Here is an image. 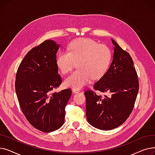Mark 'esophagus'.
I'll return each instance as SVG.
<instances>
[{
	"label": "esophagus",
	"mask_w": 155,
	"mask_h": 155,
	"mask_svg": "<svg viewBox=\"0 0 155 155\" xmlns=\"http://www.w3.org/2000/svg\"><path fill=\"white\" fill-rule=\"evenodd\" d=\"M72 92L74 93V94H76V93H78L80 92V90L78 88H72Z\"/></svg>",
	"instance_id": "34e87169"
}]
</instances>
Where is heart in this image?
Listing matches in <instances>:
<instances>
[{
	"instance_id": "b5f03b06",
	"label": "heart",
	"mask_w": 155,
	"mask_h": 155,
	"mask_svg": "<svg viewBox=\"0 0 155 155\" xmlns=\"http://www.w3.org/2000/svg\"><path fill=\"white\" fill-rule=\"evenodd\" d=\"M67 50L61 51L57 56V67L62 73L66 74L78 61V70L73 71L65 79V86L82 88L90 82L91 78L97 80L102 77L109 68L112 57L110 48L92 39L73 40Z\"/></svg>"
}]
</instances>
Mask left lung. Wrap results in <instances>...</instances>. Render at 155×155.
<instances>
[{
	"label": "left lung",
	"instance_id": "obj_1",
	"mask_svg": "<svg viewBox=\"0 0 155 155\" xmlns=\"http://www.w3.org/2000/svg\"><path fill=\"white\" fill-rule=\"evenodd\" d=\"M112 42L115 46L112 62L94 85L95 91L109 95L102 97L92 90L84 92L87 119L101 130H111L124 123L134 108L139 91V80L131 56L113 39Z\"/></svg>",
	"mask_w": 155,
	"mask_h": 155
}]
</instances>
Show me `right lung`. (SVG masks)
I'll list each match as a JSON object with an SVG mask.
<instances>
[{"label":"right lung","mask_w":155,"mask_h":155,"mask_svg":"<svg viewBox=\"0 0 155 155\" xmlns=\"http://www.w3.org/2000/svg\"><path fill=\"white\" fill-rule=\"evenodd\" d=\"M59 47L53 40L45 41L26 54L16 73L15 88L21 109L32 126L45 133L63 126L71 95L70 88L54 92L62 82L56 65Z\"/></svg>","instance_id":"obj_1"}]
</instances>
